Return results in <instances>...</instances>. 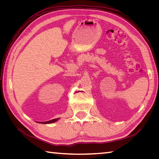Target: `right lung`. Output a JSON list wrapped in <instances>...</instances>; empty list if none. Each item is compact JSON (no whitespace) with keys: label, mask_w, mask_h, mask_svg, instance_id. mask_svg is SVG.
I'll list each match as a JSON object with an SVG mask.
<instances>
[{"label":"right lung","mask_w":159,"mask_h":159,"mask_svg":"<svg viewBox=\"0 0 159 159\" xmlns=\"http://www.w3.org/2000/svg\"><path fill=\"white\" fill-rule=\"evenodd\" d=\"M58 120V118H56V119H53L52 120L50 121H47V122H41V123H43V124H50V123H53L56 121H57Z\"/></svg>","instance_id":"add662e5"}]
</instances>
